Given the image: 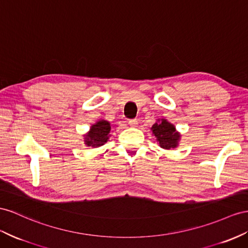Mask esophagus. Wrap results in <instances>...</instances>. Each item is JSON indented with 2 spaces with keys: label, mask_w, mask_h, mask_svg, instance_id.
<instances>
[{
  "label": "esophagus",
  "mask_w": 248,
  "mask_h": 248,
  "mask_svg": "<svg viewBox=\"0 0 248 248\" xmlns=\"http://www.w3.org/2000/svg\"><path fill=\"white\" fill-rule=\"evenodd\" d=\"M137 120L136 119H131V120H129V124L131 125V126H133V128H135V126L137 125Z\"/></svg>",
  "instance_id": "esophagus-1"
}]
</instances>
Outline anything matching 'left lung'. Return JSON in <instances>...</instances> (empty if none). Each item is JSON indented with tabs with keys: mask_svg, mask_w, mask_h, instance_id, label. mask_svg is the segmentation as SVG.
<instances>
[{
	"mask_svg": "<svg viewBox=\"0 0 248 248\" xmlns=\"http://www.w3.org/2000/svg\"><path fill=\"white\" fill-rule=\"evenodd\" d=\"M152 134L156 137L157 143L164 150H174L178 148L181 134L176 126L166 118H158L151 128Z\"/></svg>",
	"mask_w": 248,
	"mask_h": 248,
	"instance_id": "obj_1",
	"label": "left lung"
}]
</instances>
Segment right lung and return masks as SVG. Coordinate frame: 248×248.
<instances>
[{
	"label": "right lung",
	"mask_w": 248,
	"mask_h": 248,
	"mask_svg": "<svg viewBox=\"0 0 248 248\" xmlns=\"http://www.w3.org/2000/svg\"><path fill=\"white\" fill-rule=\"evenodd\" d=\"M111 124L105 119H99L90 126L86 134H84V143L86 147L99 148L104 145L111 136Z\"/></svg>",
	"instance_id": "obj_1"
}]
</instances>
